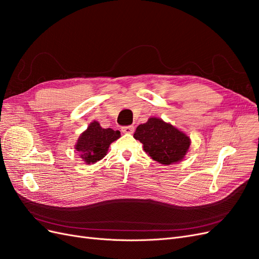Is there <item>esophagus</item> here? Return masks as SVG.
Instances as JSON below:
<instances>
[{"mask_svg": "<svg viewBox=\"0 0 259 259\" xmlns=\"http://www.w3.org/2000/svg\"><path fill=\"white\" fill-rule=\"evenodd\" d=\"M121 131L124 133V134H133L135 131V127L134 126H123Z\"/></svg>", "mask_w": 259, "mask_h": 259, "instance_id": "1", "label": "esophagus"}]
</instances>
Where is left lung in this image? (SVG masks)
I'll return each mask as SVG.
<instances>
[{"instance_id":"8db88e82","label":"left lung","mask_w":259,"mask_h":259,"mask_svg":"<svg viewBox=\"0 0 259 259\" xmlns=\"http://www.w3.org/2000/svg\"><path fill=\"white\" fill-rule=\"evenodd\" d=\"M134 138L143 144L144 150L152 160L164 165L184 160L191 145V139L186 133L154 116L138 125Z\"/></svg>"}]
</instances>
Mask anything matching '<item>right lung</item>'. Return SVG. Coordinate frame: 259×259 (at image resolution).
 <instances>
[{"mask_svg":"<svg viewBox=\"0 0 259 259\" xmlns=\"http://www.w3.org/2000/svg\"><path fill=\"white\" fill-rule=\"evenodd\" d=\"M120 137L121 134L119 131L103 128L99 122L93 121L80 135L74 145V149L79 153L82 161L88 165H91L105 158L109 147Z\"/></svg>","mask_w":259,"mask_h":259,"instance_id":"right-lung-1","label":"right lung"}]
</instances>
